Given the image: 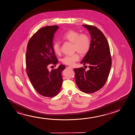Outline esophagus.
Segmentation results:
<instances>
[{"mask_svg":"<svg viewBox=\"0 0 135 135\" xmlns=\"http://www.w3.org/2000/svg\"><path fill=\"white\" fill-rule=\"evenodd\" d=\"M68 68H70L71 69H73V68L72 66H68Z\"/></svg>","mask_w":135,"mask_h":135,"instance_id":"34e87169","label":"esophagus"}]
</instances>
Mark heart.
<instances>
[{
  "instance_id": "obj_1",
  "label": "heart",
  "mask_w": 135,
  "mask_h": 135,
  "mask_svg": "<svg viewBox=\"0 0 135 135\" xmlns=\"http://www.w3.org/2000/svg\"><path fill=\"white\" fill-rule=\"evenodd\" d=\"M61 39L63 41L73 43V49L81 55H85L89 51L91 46L90 39L87 34L80 33L74 30H70L65 32ZM53 49L56 55L61 54V46L59 41H56L53 44ZM79 56L77 53L72 55H66L61 59L63 64L69 66H73L79 60Z\"/></svg>"
}]
</instances>
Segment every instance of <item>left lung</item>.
<instances>
[{
    "mask_svg": "<svg viewBox=\"0 0 135 135\" xmlns=\"http://www.w3.org/2000/svg\"><path fill=\"white\" fill-rule=\"evenodd\" d=\"M91 35V46L81 64L88 65L89 70L83 68L74 69L75 81L81 91L92 94L105 85L112 66L110 47L104 35L93 25H83Z\"/></svg>",
    "mask_w": 135,
    "mask_h": 135,
    "instance_id": "1",
    "label": "left lung"
}]
</instances>
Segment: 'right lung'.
<instances>
[{
  "mask_svg": "<svg viewBox=\"0 0 135 135\" xmlns=\"http://www.w3.org/2000/svg\"><path fill=\"white\" fill-rule=\"evenodd\" d=\"M57 25L41 28L31 38L26 54V72L34 89L42 96L53 97L60 92L63 82L62 71L64 65L50 72L48 67L58 60L53 49L54 33Z\"/></svg>",
  "mask_w": 135,
  "mask_h": 135,
  "instance_id": "1",
  "label": "right lung"
}]
</instances>
